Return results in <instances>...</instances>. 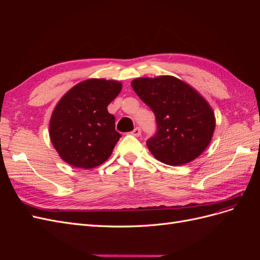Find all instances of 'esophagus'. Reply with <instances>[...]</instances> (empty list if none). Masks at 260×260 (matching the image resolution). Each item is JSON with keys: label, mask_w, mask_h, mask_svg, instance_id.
Returning <instances> with one entry per match:
<instances>
[{"label": "esophagus", "mask_w": 260, "mask_h": 260, "mask_svg": "<svg viewBox=\"0 0 260 260\" xmlns=\"http://www.w3.org/2000/svg\"><path fill=\"white\" fill-rule=\"evenodd\" d=\"M131 135H133L135 137H140L141 136V129L139 127L133 129V131L131 132Z\"/></svg>", "instance_id": "1"}]
</instances>
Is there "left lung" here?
<instances>
[{
    "label": "left lung",
    "instance_id": "obj_1",
    "mask_svg": "<svg viewBox=\"0 0 260 260\" xmlns=\"http://www.w3.org/2000/svg\"><path fill=\"white\" fill-rule=\"evenodd\" d=\"M131 85L155 114L157 132L146 145L157 160L180 166L205 151L214 136L216 118L198 91L172 76L137 78Z\"/></svg>",
    "mask_w": 260,
    "mask_h": 260
}]
</instances>
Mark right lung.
<instances>
[{"mask_svg": "<svg viewBox=\"0 0 260 260\" xmlns=\"http://www.w3.org/2000/svg\"><path fill=\"white\" fill-rule=\"evenodd\" d=\"M116 80H84L73 86L55 106L50 139L60 158L76 168L100 166L112 155L121 135L107 106L120 93Z\"/></svg>", "mask_w": 260, "mask_h": 260, "instance_id": "obj_1", "label": "right lung"}]
</instances>
